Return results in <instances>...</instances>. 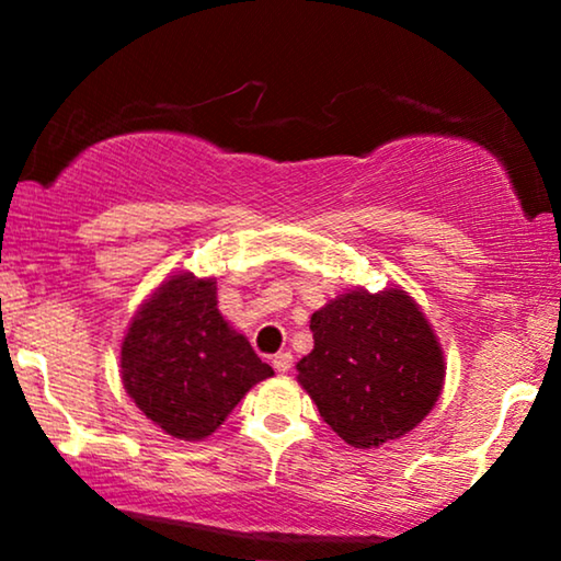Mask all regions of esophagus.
Here are the masks:
<instances>
[{
	"label": "esophagus",
	"instance_id": "obj_1",
	"mask_svg": "<svg viewBox=\"0 0 561 561\" xmlns=\"http://www.w3.org/2000/svg\"><path fill=\"white\" fill-rule=\"evenodd\" d=\"M273 367L278 373H288L290 367H294V355H290V352H278V355L273 357Z\"/></svg>",
	"mask_w": 561,
	"mask_h": 561
}]
</instances>
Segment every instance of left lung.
<instances>
[{
    "label": "left lung",
    "mask_w": 561,
    "mask_h": 561,
    "mask_svg": "<svg viewBox=\"0 0 561 561\" xmlns=\"http://www.w3.org/2000/svg\"><path fill=\"white\" fill-rule=\"evenodd\" d=\"M313 350L298 382L321 419L357 449L419 426L444 386V352L419 304L401 288H355L311 313Z\"/></svg>",
    "instance_id": "obj_1"
}]
</instances>
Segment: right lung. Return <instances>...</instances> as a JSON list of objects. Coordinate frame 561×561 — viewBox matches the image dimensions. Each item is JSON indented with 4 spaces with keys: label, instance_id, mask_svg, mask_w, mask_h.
<instances>
[{
    "label": "right lung",
    "instance_id": "1",
    "mask_svg": "<svg viewBox=\"0 0 561 561\" xmlns=\"http://www.w3.org/2000/svg\"><path fill=\"white\" fill-rule=\"evenodd\" d=\"M122 382L152 424L175 439L217 432L255 382L271 378L240 332L217 309V283L171 275L129 321Z\"/></svg>",
    "mask_w": 561,
    "mask_h": 561
}]
</instances>
